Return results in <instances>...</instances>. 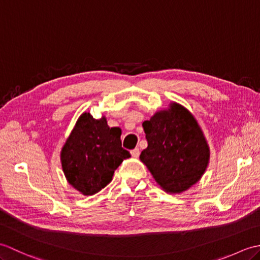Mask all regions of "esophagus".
<instances>
[{
	"label": "esophagus",
	"mask_w": 260,
	"mask_h": 260,
	"mask_svg": "<svg viewBox=\"0 0 260 260\" xmlns=\"http://www.w3.org/2000/svg\"><path fill=\"white\" fill-rule=\"evenodd\" d=\"M131 154H132V156L133 157H135V158H137L140 156V148H134V150H132L131 151Z\"/></svg>",
	"instance_id": "34e87169"
}]
</instances>
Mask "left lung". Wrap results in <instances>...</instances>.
<instances>
[{"instance_id":"left-lung-1","label":"left lung","mask_w":260,"mask_h":260,"mask_svg":"<svg viewBox=\"0 0 260 260\" xmlns=\"http://www.w3.org/2000/svg\"><path fill=\"white\" fill-rule=\"evenodd\" d=\"M147 147L140 159L162 189L182 193L200 181L210 159V148L200 125L189 110L171 103L143 123Z\"/></svg>"}]
</instances>
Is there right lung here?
<instances>
[{
	"mask_svg": "<svg viewBox=\"0 0 260 260\" xmlns=\"http://www.w3.org/2000/svg\"><path fill=\"white\" fill-rule=\"evenodd\" d=\"M120 135L119 127H109L105 116L96 119L82 113L60 152L68 183L84 196L104 189L120 163L131 157L121 147Z\"/></svg>",
	"mask_w": 260,
	"mask_h": 260,
	"instance_id": "1",
	"label": "right lung"
}]
</instances>
